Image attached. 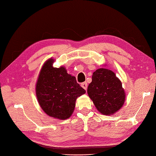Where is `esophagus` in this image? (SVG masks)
<instances>
[{"instance_id": "1", "label": "esophagus", "mask_w": 156, "mask_h": 156, "mask_svg": "<svg viewBox=\"0 0 156 156\" xmlns=\"http://www.w3.org/2000/svg\"><path fill=\"white\" fill-rule=\"evenodd\" d=\"M81 87L83 88L84 90H87V87H88V85H87V82H83V83H82L81 84Z\"/></svg>"}]
</instances>
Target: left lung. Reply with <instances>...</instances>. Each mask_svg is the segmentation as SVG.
I'll return each mask as SVG.
<instances>
[{"label":"left lung","mask_w":156,"mask_h":156,"mask_svg":"<svg viewBox=\"0 0 156 156\" xmlns=\"http://www.w3.org/2000/svg\"><path fill=\"white\" fill-rule=\"evenodd\" d=\"M87 92L95 107L104 115L115 114L125 103L126 96L121 81L106 68L93 72Z\"/></svg>","instance_id":"left-lung-1"}]
</instances>
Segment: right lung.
<instances>
[{"label": "right lung", "instance_id": "add662e5", "mask_svg": "<svg viewBox=\"0 0 156 156\" xmlns=\"http://www.w3.org/2000/svg\"><path fill=\"white\" fill-rule=\"evenodd\" d=\"M55 59L46 61L39 72L35 93L42 110L53 118L64 120L74 111L78 97L86 93L74 76L69 74L64 66L54 68Z\"/></svg>", "mask_w": 156, "mask_h": 156}]
</instances>
